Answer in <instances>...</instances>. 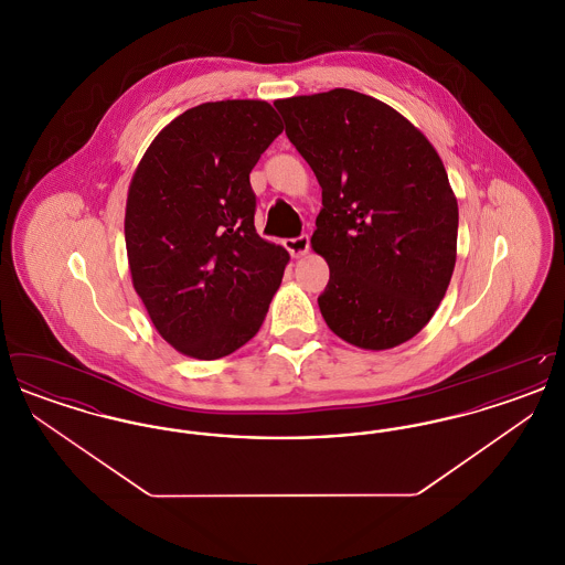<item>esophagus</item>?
Here are the masks:
<instances>
[{
    "instance_id": "obj_1",
    "label": "esophagus",
    "mask_w": 565,
    "mask_h": 565,
    "mask_svg": "<svg viewBox=\"0 0 565 565\" xmlns=\"http://www.w3.org/2000/svg\"><path fill=\"white\" fill-rule=\"evenodd\" d=\"M284 245H286V249H288L295 258H302V256L309 252L311 242H309V235H298L295 239H286Z\"/></svg>"
}]
</instances>
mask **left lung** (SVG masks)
Segmentation results:
<instances>
[{
	"label": "left lung",
	"mask_w": 565,
	"mask_h": 565,
	"mask_svg": "<svg viewBox=\"0 0 565 565\" xmlns=\"http://www.w3.org/2000/svg\"><path fill=\"white\" fill-rule=\"evenodd\" d=\"M275 108L322 186L311 245L330 269L318 296L328 328L362 350L413 339L456 267L457 199L440 157L396 109L350 88Z\"/></svg>",
	"instance_id": "1"
}]
</instances>
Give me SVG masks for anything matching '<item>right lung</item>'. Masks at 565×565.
<instances>
[{"instance_id":"right-lung-1","label":"right lung","mask_w":565,"mask_h":565,"mask_svg":"<svg viewBox=\"0 0 565 565\" xmlns=\"http://www.w3.org/2000/svg\"><path fill=\"white\" fill-rule=\"evenodd\" d=\"M281 131L267 102L201 104L135 169L125 214L135 292L184 355L224 358L265 322L290 256L256 233L249 173Z\"/></svg>"}]
</instances>
